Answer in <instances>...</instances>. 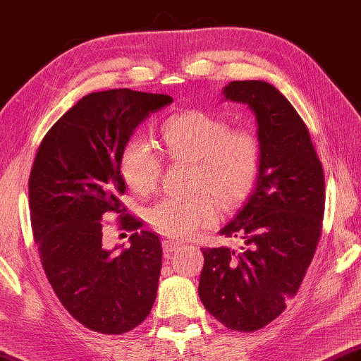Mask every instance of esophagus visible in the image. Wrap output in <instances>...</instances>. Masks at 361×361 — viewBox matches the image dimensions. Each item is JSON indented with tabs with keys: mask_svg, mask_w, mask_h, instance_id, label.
<instances>
[{
	"mask_svg": "<svg viewBox=\"0 0 361 361\" xmlns=\"http://www.w3.org/2000/svg\"><path fill=\"white\" fill-rule=\"evenodd\" d=\"M180 247H181V244L178 241H173V239H164V241H162V249H164L166 253L178 250Z\"/></svg>",
	"mask_w": 361,
	"mask_h": 361,
	"instance_id": "34e87169",
	"label": "esophagus"
}]
</instances>
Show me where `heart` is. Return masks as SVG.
I'll list each match as a JSON object with an SVG mask.
<instances>
[{"instance_id":"1","label":"heart","mask_w":361,"mask_h":361,"mask_svg":"<svg viewBox=\"0 0 361 361\" xmlns=\"http://www.w3.org/2000/svg\"><path fill=\"white\" fill-rule=\"evenodd\" d=\"M162 150L172 161L194 162L189 197H164L148 208L152 227L169 238H189L217 221V204L233 208L255 186L261 169V147L249 128H231L228 120L204 111H189L167 120ZM120 172L134 192L152 194L162 175V159L145 137L125 145ZM210 194L208 195L207 192Z\"/></svg>"}]
</instances>
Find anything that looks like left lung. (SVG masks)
<instances>
[{
    "label": "left lung",
    "instance_id": "8db88e82",
    "mask_svg": "<svg viewBox=\"0 0 361 361\" xmlns=\"http://www.w3.org/2000/svg\"><path fill=\"white\" fill-rule=\"evenodd\" d=\"M227 100L255 112L261 169L249 200L221 230L241 247L203 249L200 300L219 322L255 331L298 294L322 233L326 185L307 125L264 81H233Z\"/></svg>",
    "mask_w": 361,
    "mask_h": 361
}]
</instances>
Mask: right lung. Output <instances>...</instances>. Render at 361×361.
<instances>
[{"label": "right lung", "mask_w": 361, "mask_h": 361, "mask_svg": "<svg viewBox=\"0 0 361 361\" xmlns=\"http://www.w3.org/2000/svg\"><path fill=\"white\" fill-rule=\"evenodd\" d=\"M172 97L111 89L82 97L39 145L30 175L34 241L53 291L89 330L122 335L157 299L162 247L157 233L126 213L120 159L134 128ZM133 231L120 254L102 247L104 216Z\"/></svg>", "instance_id": "add662e5"}]
</instances>
